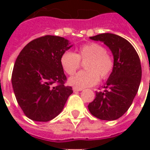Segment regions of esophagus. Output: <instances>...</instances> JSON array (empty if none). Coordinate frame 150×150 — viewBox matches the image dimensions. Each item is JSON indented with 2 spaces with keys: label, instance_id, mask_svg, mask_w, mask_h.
<instances>
[{
  "label": "esophagus",
  "instance_id": "esophagus-1",
  "mask_svg": "<svg viewBox=\"0 0 150 150\" xmlns=\"http://www.w3.org/2000/svg\"><path fill=\"white\" fill-rule=\"evenodd\" d=\"M72 90L74 91V92H78V91H82L83 88H73Z\"/></svg>",
  "mask_w": 150,
  "mask_h": 150
}]
</instances>
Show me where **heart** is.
<instances>
[{"label": "heart", "instance_id": "heart-1", "mask_svg": "<svg viewBox=\"0 0 150 150\" xmlns=\"http://www.w3.org/2000/svg\"><path fill=\"white\" fill-rule=\"evenodd\" d=\"M86 61V71L76 73L69 78L68 83L73 87L83 88L93 86L98 83L99 78L106 79L112 73L113 60L107 53L106 49L98 43H88L81 46L78 53L66 52L61 57V65L69 75H72L79 68L81 62Z\"/></svg>", "mask_w": 150, "mask_h": 150}]
</instances>
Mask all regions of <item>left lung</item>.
<instances>
[{"label":"left lung","instance_id":"8db88e82","mask_svg":"<svg viewBox=\"0 0 150 150\" xmlns=\"http://www.w3.org/2000/svg\"><path fill=\"white\" fill-rule=\"evenodd\" d=\"M90 39L106 45L113 56V69L103 92H96L88 104L89 112L102 120H116L131 106L142 77L139 55L129 41L112 33H103Z\"/></svg>","mask_w":150,"mask_h":150}]
</instances>
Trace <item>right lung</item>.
Listing matches in <instances>:
<instances>
[{"mask_svg":"<svg viewBox=\"0 0 150 150\" xmlns=\"http://www.w3.org/2000/svg\"><path fill=\"white\" fill-rule=\"evenodd\" d=\"M72 47L64 38L47 35L30 42L18 55L11 83L27 118L47 122L62 111L72 88L64 85L67 78L60 59Z\"/></svg>","mask_w":150,"mask_h":150,"instance_id":"add662e5","label":"right lung"}]
</instances>
